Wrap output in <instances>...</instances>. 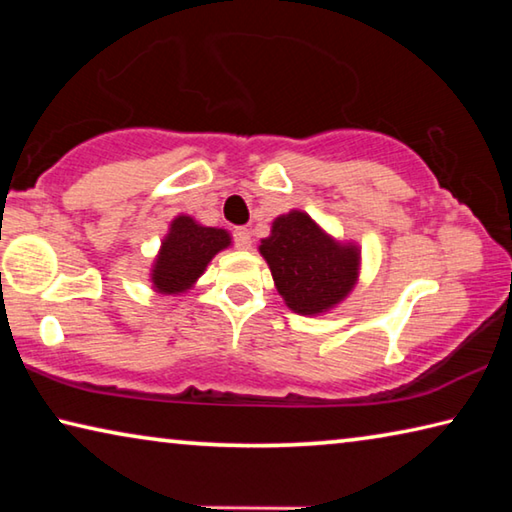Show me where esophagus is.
Masks as SVG:
<instances>
[{
  "instance_id": "esophagus-1",
  "label": "esophagus",
  "mask_w": 512,
  "mask_h": 512,
  "mask_svg": "<svg viewBox=\"0 0 512 512\" xmlns=\"http://www.w3.org/2000/svg\"><path fill=\"white\" fill-rule=\"evenodd\" d=\"M235 244H237V248H241V250H248L250 248V230H246V228H237L235 230Z\"/></svg>"
}]
</instances>
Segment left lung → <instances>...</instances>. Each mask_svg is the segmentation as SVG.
Masks as SVG:
<instances>
[{
  "label": "left lung",
  "instance_id": "left-lung-1",
  "mask_svg": "<svg viewBox=\"0 0 512 512\" xmlns=\"http://www.w3.org/2000/svg\"><path fill=\"white\" fill-rule=\"evenodd\" d=\"M259 253L271 268L275 287L298 314H323L352 291L359 275L357 246L325 235L305 212L277 216Z\"/></svg>",
  "mask_w": 512,
  "mask_h": 512
}]
</instances>
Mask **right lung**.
<instances>
[{"label":"right lung","mask_w":512,"mask_h":512,"mask_svg":"<svg viewBox=\"0 0 512 512\" xmlns=\"http://www.w3.org/2000/svg\"><path fill=\"white\" fill-rule=\"evenodd\" d=\"M228 246L230 235L221 228H205L192 216L173 219L151 273L155 291L169 296L187 291L203 275L210 259Z\"/></svg>","instance_id":"right-lung-1"}]
</instances>
